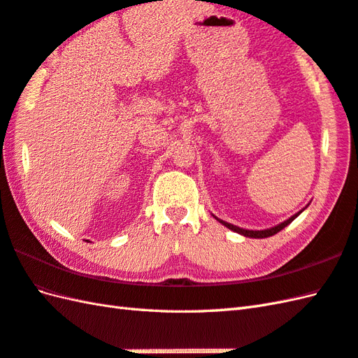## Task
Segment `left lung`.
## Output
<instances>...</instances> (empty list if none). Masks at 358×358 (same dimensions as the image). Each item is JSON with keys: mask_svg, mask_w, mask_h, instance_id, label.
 <instances>
[{"mask_svg": "<svg viewBox=\"0 0 358 358\" xmlns=\"http://www.w3.org/2000/svg\"><path fill=\"white\" fill-rule=\"evenodd\" d=\"M303 211V210H301ZM301 211H299V213H296L294 214V216H291L288 220H285V222H282V224H279V225H275V227H273V228H268V229H260V231H252V229H243V228H239V227H236V225H231V224H228V222H224V220H220V219H217L222 225H225L227 228H229V229H233V231H236V233H239V234H242V236H245V237H254V239H264V237H269V236H274V234H277L280 231V229H283L287 225H289L291 222L296 219L299 214L301 213Z\"/></svg>", "mask_w": 358, "mask_h": 358, "instance_id": "1", "label": "left lung"}]
</instances>
